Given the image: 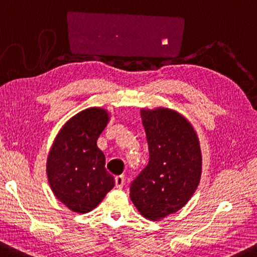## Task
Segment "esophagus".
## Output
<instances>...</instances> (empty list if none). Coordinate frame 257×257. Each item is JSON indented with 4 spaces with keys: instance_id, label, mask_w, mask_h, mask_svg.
Here are the masks:
<instances>
[{
    "instance_id": "esophagus-1",
    "label": "esophagus",
    "mask_w": 257,
    "mask_h": 257,
    "mask_svg": "<svg viewBox=\"0 0 257 257\" xmlns=\"http://www.w3.org/2000/svg\"><path fill=\"white\" fill-rule=\"evenodd\" d=\"M124 176L123 175H118V176H116L115 177V184H116V188H119V189H121V188L123 187V184H124Z\"/></svg>"
}]
</instances>
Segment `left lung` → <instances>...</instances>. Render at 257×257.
<instances>
[{"instance_id":"1","label":"left lung","mask_w":257,"mask_h":257,"mask_svg":"<svg viewBox=\"0 0 257 257\" xmlns=\"http://www.w3.org/2000/svg\"><path fill=\"white\" fill-rule=\"evenodd\" d=\"M141 118L149 162L131 186V198L140 214L160 221L186 206L202 174L197 133L179 111L166 107L142 108Z\"/></svg>"}]
</instances>
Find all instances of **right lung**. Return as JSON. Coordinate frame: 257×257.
Wrapping results in <instances>:
<instances>
[{"label":"right lung","mask_w":257,"mask_h":257,"mask_svg":"<svg viewBox=\"0 0 257 257\" xmlns=\"http://www.w3.org/2000/svg\"><path fill=\"white\" fill-rule=\"evenodd\" d=\"M110 112L87 108L70 117L55 138L47 159V177L53 193L71 211L89 213L115 184L105 170V156L97 139L107 126Z\"/></svg>","instance_id":"right-lung-1"}]
</instances>
